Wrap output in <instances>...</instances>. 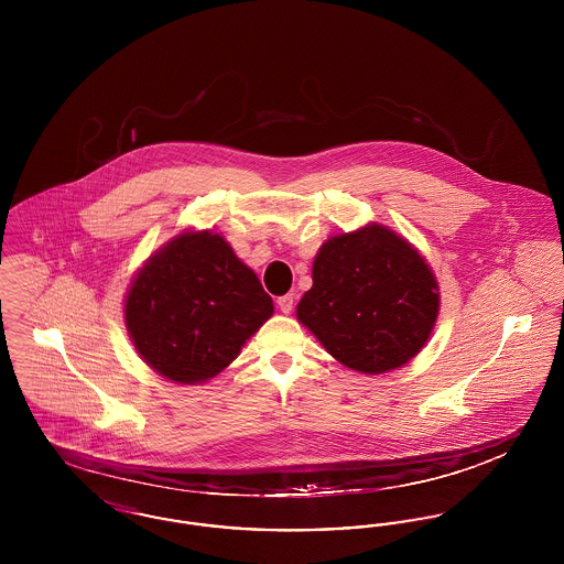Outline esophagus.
Masks as SVG:
<instances>
[{"label": "esophagus", "instance_id": "34e87169", "mask_svg": "<svg viewBox=\"0 0 564 564\" xmlns=\"http://www.w3.org/2000/svg\"><path fill=\"white\" fill-rule=\"evenodd\" d=\"M295 295L294 294H285L281 295L279 300H276V304H279V308H281V313H292V308H294Z\"/></svg>", "mask_w": 564, "mask_h": 564}]
</instances>
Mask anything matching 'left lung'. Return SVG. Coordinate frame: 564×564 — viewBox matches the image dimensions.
Masks as SVG:
<instances>
[{"label": "left lung", "mask_w": 564, "mask_h": 564, "mask_svg": "<svg viewBox=\"0 0 564 564\" xmlns=\"http://www.w3.org/2000/svg\"><path fill=\"white\" fill-rule=\"evenodd\" d=\"M437 308V283L419 251L372 224L323 245L295 313L340 364L382 375L425 347Z\"/></svg>", "instance_id": "8db88e82"}]
</instances>
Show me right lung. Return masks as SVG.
Masks as SVG:
<instances>
[{"label":"right lung","instance_id":"add662e5","mask_svg":"<svg viewBox=\"0 0 564 564\" xmlns=\"http://www.w3.org/2000/svg\"><path fill=\"white\" fill-rule=\"evenodd\" d=\"M272 311L260 279L228 242L212 232H186L139 270L124 319L150 368L194 384L219 375Z\"/></svg>","mask_w":564,"mask_h":564}]
</instances>
